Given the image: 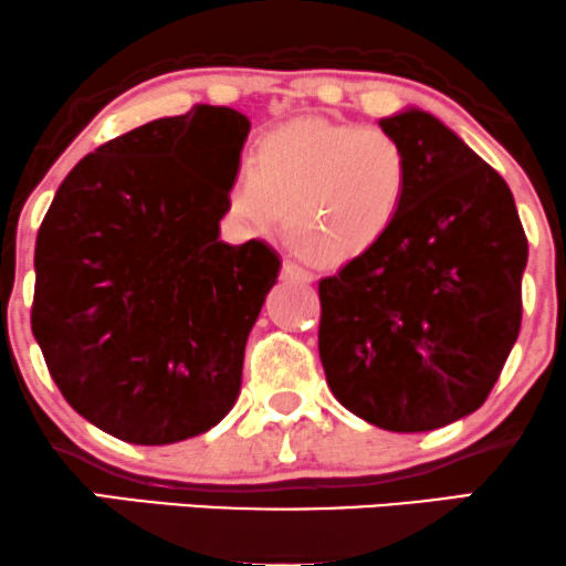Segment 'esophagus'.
Wrapping results in <instances>:
<instances>
[{
  "label": "esophagus",
  "mask_w": 566,
  "mask_h": 566,
  "mask_svg": "<svg viewBox=\"0 0 566 566\" xmlns=\"http://www.w3.org/2000/svg\"><path fill=\"white\" fill-rule=\"evenodd\" d=\"M282 276L284 279H292V282H303V284L314 282V274H311L308 269H303V265H297L295 261H284Z\"/></svg>",
  "instance_id": "obj_1"
}]
</instances>
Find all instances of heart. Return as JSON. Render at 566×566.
<instances>
[{"label": "heart", "instance_id": "obj_1", "mask_svg": "<svg viewBox=\"0 0 566 566\" xmlns=\"http://www.w3.org/2000/svg\"><path fill=\"white\" fill-rule=\"evenodd\" d=\"M412 188V161L382 127L295 119L258 140L252 167L231 186L233 216L271 231L287 210V237L316 263L369 255L396 229Z\"/></svg>", "mask_w": 566, "mask_h": 566}]
</instances>
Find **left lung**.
<instances>
[{"label":"left lung","instance_id":"1","mask_svg":"<svg viewBox=\"0 0 566 566\" xmlns=\"http://www.w3.org/2000/svg\"><path fill=\"white\" fill-rule=\"evenodd\" d=\"M412 161L380 247L319 282V356L343 407L433 431L486 401L522 329L527 233L509 184L423 112L380 122Z\"/></svg>","mask_w":566,"mask_h":566}]
</instances>
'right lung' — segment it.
Returning a JSON list of instances; mask_svg holds the SVG:
<instances>
[{
	"label": "right lung",
	"mask_w": 566,
	"mask_h": 566,
	"mask_svg": "<svg viewBox=\"0 0 566 566\" xmlns=\"http://www.w3.org/2000/svg\"><path fill=\"white\" fill-rule=\"evenodd\" d=\"M247 133L207 103L129 129L66 175L39 226V348L63 399L129 444L199 437L239 396L282 265L261 239H218Z\"/></svg>",
	"instance_id": "right-lung-1"
}]
</instances>
